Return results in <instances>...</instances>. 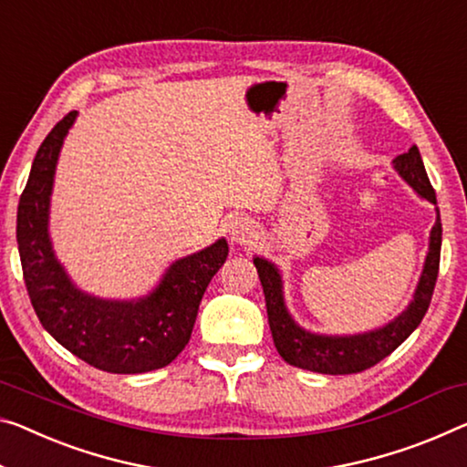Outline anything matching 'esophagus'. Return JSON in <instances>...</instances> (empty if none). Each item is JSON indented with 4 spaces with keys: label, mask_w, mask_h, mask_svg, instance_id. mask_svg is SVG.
<instances>
[{
    "label": "esophagus",
    "mask_w": 467,
    "mask_h": 467,
    "mask_svg": "<svg viewBox=\"0 0 467 467\" xmlns=\"http://www.w3.org/2000/svg\"><path fill=\"white\" fill-rule=\"evenodd\" d=\"M227 234H229V240L234 244H253L256 240V227L253 225V221L244 219V217H235L232 223L227 227Z\"/></svg>",
    "instance_id": "34e87169"
}]
</instances>
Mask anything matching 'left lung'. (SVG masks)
<instances>
[{
  "label": "left lung",
  "mask_w": 467,
  "mask_h": 467,
  "mask_svg": "<svg viewBox=\"0 0 467 467\" xmlns=\"http://www.w3.org/2000/svg\"><path fill=\"white\" fill-rule=\"evenodd\" d=\"M392 167L411 185L420 198L436 204V193L432 185H430L418 146H411L409 152L399 154L392 161ZM441 244L442 225L441 213L436 209V221L432 229H430L424 269H421L420 282L415 285L411 303L407 305L405 311H400L397 317L382 327L342 336L317 334L298 326L290 315L288 306H285L282 271H279L275 263L267 261L265 256H254L253 261L258 277H261L265 303H267L269 327L277 353L294 368L329 376L357 374V371H363L382 361L394 348H399L411 336L413 329L421 324V319H424L430 300H432L436 277H439Z\"/></svg>",
  "instance_id": "1"
}]
</instances>
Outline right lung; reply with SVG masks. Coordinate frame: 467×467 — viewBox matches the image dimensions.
Returning <instances> with one entry per match:
<instances>
[{"label": "right lung", "instance_id": "right-lung-1", "mask_svg": "<svg viewBox=\"0 0 467 467\" xmlns=\"http://www.w3.org/2000/svg\"><path fill=\"white\" fill-rule=\"evenodd\" d=\"M77 114L68 112L43 140L18 202L16 240L28 298L41 326L93 368L110 374L161 369L190 342L200 300L227 258V240L177 258L146 296L114 300L78 288L49 238L56 164Z\"/></svg>", "mask_w": 467, "mask_h": 467}]
</instances>
